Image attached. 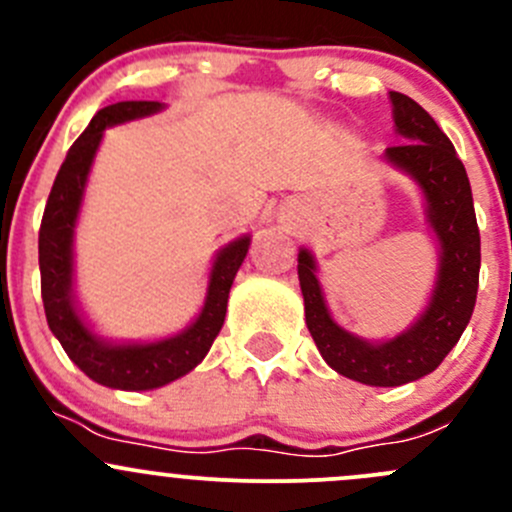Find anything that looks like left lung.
I'll return each instance as SVG.
<instances>
[{"label":"left lung","instance_id":"8db88e82","mask_svg":"<svg viewBox=\"0 0 512 512\" xmlns=\"http://www.w3.org/2000/svg\"><path fill=\"white\" fill-rule=\"evenodd\" d=\"M399 146L386 160L409 173L426 198V218L441 245L438 275L426 312L399 337L366 342L339 327L324 304L312 252L299 250L297 275L307 329L334 371L369 386H401L431 374L471 322L478 294L480 232L473 193L456 148L414 98L391 91Z\"/></svg>","mask_w":512,"mask_h":512}]
</instances>
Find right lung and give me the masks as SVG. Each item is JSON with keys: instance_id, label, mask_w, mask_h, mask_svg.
<instances>
[{"instance_id": "1", "label": "right lung", "mask_w": 512, "mask_h": 512, "mask_svg": "<svg viewBox=\"0 0 512 512\" xmlns=\"http://www.w3.org/2000/svg\"><path fill=\"white\" fill-rule=\"evenodd\" d=\"M160 108L163 103L158 101H121L101 108L66 153L39 227L41 299L49 329L89 379L123 391L158 389L193 371L205 359L223 329L227 294L250 247V237L245 235L218 252L203 309L195 322L175 337L148 344H113L96 337L84 322L74 297V227L98 143L108 126L151 116Z\"/></svg>"}]
</instances>
